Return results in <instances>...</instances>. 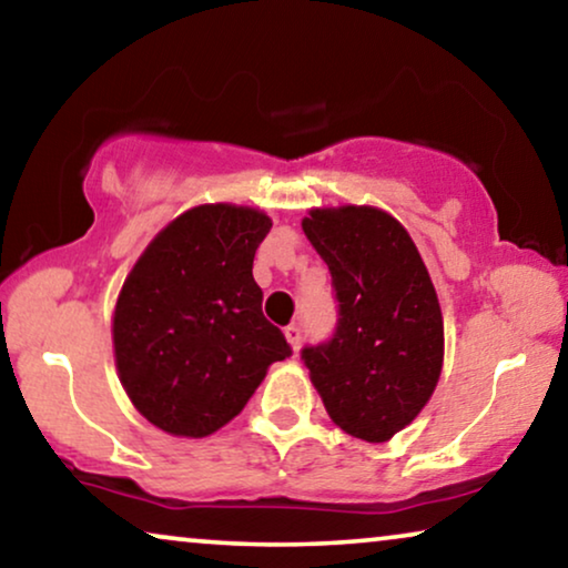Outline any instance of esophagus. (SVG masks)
I'll list each match as a JSON object with an SVG mask.
<instances>
[{
	"instance_id": "esophagus-1",
	"label": "esophagus",
	"mask_w": 568,
	"mask_h": 568,
	"mask_svg": "<svg viewBox=\"0 0 568 568\" xmlns=\"http://www.w3.org/2000/svg\"><path fill=\"white\" fill-rule=\"evenodd\" d=\"M284 336H286V341H290V346H292V352L297 354L300 352V344H302V328L300 325H286L284 328Z\"/></svg>"
}]
</instances>
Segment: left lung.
Masks as SVG:
<instances>
[{
  "instance_id": "8db88e82",
  "label": "left lung",
  "mask_w": 568,
  "mask_h": 568,
  "mask_svg": "<svg viewBox=\"0 0 568 568\" xmlns=\"http://www.w3.org/2000/svg\"><path fill=\"white\" fill-rule=\"evenodd\" d=\"M302 230L338 302L333 336L302 348L310 379L341 429L387 442L422 414L442 372L445 325L429 271L383 209H313Z\"/></svg>"
}]
</instances>
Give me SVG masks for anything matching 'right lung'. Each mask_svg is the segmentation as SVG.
Listing matches in <instances>:
<instances>
[{"label": "right lung", "mask_w": 568, "mask_h": 568, "mask_svg": "<svg viewBox=\"0 0 568 568\" xmlns=\"http://www.w3.org/2000/svg\"><path fill=\"white\" fill-rule=\"evenodd\" d=\"M271 220L204 204L146 245L113 313L115 367L139 414L175 437L232 422L274 362L292 354L263 317L253 258Z\"/></svg>", "instance_id": "1"}]
</instances>
